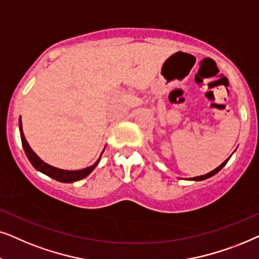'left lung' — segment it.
<instances>
[{"mask_svg":"<svg viewBox=\"0 0 259 259\" xmlns=\"http://www.w3.org/2000/svg\"><path fill=\"white\" fill-rule=\"evenodd\" d=\"M231 156H232V155H231ZM230 156V157H231ZM230 157H227L225 161L223 162L222 164L220 165H218V167L215 168V169H213L212 171H209V173H207V174H205V175H200V177H194V178H189V179H187V180H191V181H201V180H206V179H208V178H211V177H213V175H215L217 173H218V171H220L224 168V165H225L226 163H227V161L230 160Z\"/></svg>","mask_w":259,"mask_h":259,"instance_id":"8db88e82","label":"left lung"}]
</instances>
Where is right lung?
Here are the masks:
<instances>
[{
  "label": "right lung",
  "instance_id": "obj_1",
  "mask_svg": "<svg viewBox=\"0 0 259 259\" xmlns=\"http://www.w3.org/2000/svg\"><path fill=\"white\" fill-rule=\"evenodd\" d=\"M19 130H20V136H21L22 147H23V149H25V153L27 155V157H28L29 162L33 164V167L35 168L36 170L41 171V173H42V174L47 175V177L54 179V180H57V181H59V182H65V184H70V182L79 181V180H81V179H84V178L88 177L89 174H91V171L95 169L96 165L99 163V161H101L102 154L104 153V149H105V148H104V149H103L101 156H99L98 160L96 161L92 165H90V167L82 168V169H78V170L61 169V168L53 167V165L46 163V162L41 160V158L37 156L35 153H34V150L32 149V148H30L28 142H27V140H26V137H25V134H23L21 117H20V119H19Z\"/></svg>",
  "mask_w": 259,
  "mask_h": 259
}]
</instances>
